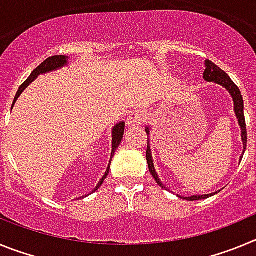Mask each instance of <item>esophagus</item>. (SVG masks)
Listing matches in <instances>:
<instances>
[{
	"mask_svg": "<svg viewBox=\"0 0 256 256\" xmlns=\"http://www.w3.org/2000/svg\"><path fill=\"white\" fill-rule=\"evenodd\" d=\"M144 122V116L142 114V112L140 110H136V112H130L128 119H126V126H141Z\"/></svg>",
	"mask_w": 256,
	"mask_h": 256,
	"instance_id": "34e87169",
	"label": "esophagus"
}]
</instances>
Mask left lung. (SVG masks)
I'll return each instance as SVG.
<instances>
[{"instance_id": "1", "label": "left lung", "mask_w": 256, "mask_h": 256, "mask_svg": "<svg viewBox=\"0 0 256 256\" xmlns=\"http://www.w3.org/2000/svg\"><path fill=\"white\" fill-rule=\"evenodd\" d=\"M206 65V69H205L204 74V79L206 82H216L218 84L223 86L226 87L230 91V94H232V98H234V112H236V116L238 119V124L241 126V130H242V142H244V154H245L246 150V144H248V132H246V122H245V114H244V98H242V94L240 92L238 87L234 83V80L228 76V74L226 72L220 69L219 66H216L214 62L208 60L205 62ZM146 133H150L148 132V128L146 130ZM146 159H148V170H150L151 176L154 177V180H156V183L159 184L162 188H165L162 186V183L160 182L159 177H158V174H156L155 168H154V162H152V156H151V150L148 148V151H146ZM212 196V194L210 195H202V196H191V198H186L188 201H195V200H202V198H208Z\"/></svg>"}]
</instances>
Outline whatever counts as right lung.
<instances>
[{
  "mask_svg": "<svg viewBox=\"0 0 256 256\" xmlns=\"http://www.w3.org/2000/svg\"><path fill=\"white\" fill-rule=\"evenodd\" d=\"M65 64H66V58H65V56H62V55H60V56H51V58H46V60H44V62H42V64H40L37 68H36L34 70H33V73H32L30 76H29V78L26 79V82H24L22 86H20L19 90H18V92H16V96H15V98H14V102L16 101V98L20 96V94H22V92L24 91V90H26V87H28L29 83L33 82V80H34V79L37 78V76H40V74L47 73V72H51V70L58 69V68L64 66ZM14 102H12V105H14ZM124 126H126V123H123V122H122V123L116 124V126H114V130H112V156H114V154H115V150H116L118 146L120 144L122 138H123ZM108 170H110V166H108V170H106L105 176H104L102 180H101L100 182H98V184H97V187H96V188H94V191H96V190H98V187H100L101 184H102L104 180H105V178L108 177Z\"/></svg>",
  "mask_w": 256,
  "mask_h": 256,
  "instance_id": "right-lung-1",
  "label": "right lung"
}]
</instances>
